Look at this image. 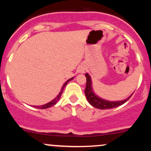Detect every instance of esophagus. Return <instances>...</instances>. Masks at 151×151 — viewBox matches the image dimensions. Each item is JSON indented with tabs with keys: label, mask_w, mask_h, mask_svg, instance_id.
Here are the masks:
<instances>
[{
	"label": "esophagus",
	"mask_w": 151,
	"mask_h": 151,
	"mask_svg": "<svg viewBox=\"0 0 151 151\" xmlns=\"http://www.w3.org/2000/svg\"><path fill=\"white\" fill-rule=\"evenodd\" d=\"M77 71L79 73H84V66H80V67H79Z\"/></svg>",
	"instance_id": "34e87169"
}]
</instances>
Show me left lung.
<instances>
[{
    "mask_svg": "<svg viewBox=\"0 0 151 151\" xmlns=\"http://www.w3.org/2000/svg\"><path fill=\"white\" fill-rule=\"evenodd\" d=\"M85 77L86 78V88L84 93H85V96L86 99H87V101L89 102V104L92 106L95 107L96 109H113L115 107L119 106L124 104L125 102H126L128 100L131 98V96H132V94L126 99L125 100H123V101H106V100L103 99L99 97L98 96H96L92 89V82H91V79L90 77V76L87 73L85 74Z\"/></svg>",
    "mask_w": 151,
    "mask_h": 151,
    "instance_id": "obj_1",
    "label": "left lung"
}]
</instances>
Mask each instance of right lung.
<instances>
[{
  "label": "right lung",
  "instance_id": "1",
  "mask_svg": "<svg viewBox=\"0 0 151 151\" xmlns=\"http://www.w3.org/2000/svg\"><path fill=\"white\" fill-rule=\"evenodd\" d=\"M74 79V77H72V78H71V79H68V80H67V81H66V82L65 83V84H64V85L62 86V89H61V91H60V92L59 93V94L58 95V96H56V98H55V99H54L52 100V101H50L49 103H47V104H44V105H42V106H35L36 108H37V109H48V108H50V107L52 106H54V105H55V104H56L58 103V100L60 99V97H61V95H62V92H63L64 88L65 87V86L67 85V83L69 82V81H71V80H72V79Z\"/></svg>",
  "mask_w": 151,
  "mask_h": 151
}]
</instances>
